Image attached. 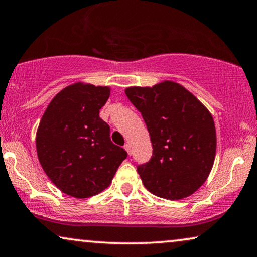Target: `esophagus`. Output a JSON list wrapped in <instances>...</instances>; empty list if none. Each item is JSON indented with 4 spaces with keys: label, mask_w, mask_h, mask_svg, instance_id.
<instances>
[{
    "label": "esophagus",
    "mask_w": 257,
    "mask_h": 257,
    "mask_svg": "<svg viewBox=\"0 0 257 257\" xmlns=\"http://www.w3.org/2000/svg\"><path fill=\"white\" fill-rule=\"evenodd\" d=\"M124 149L126 151V153H128V155L132 154V151H131V145L129 144H125L124 145Z\"/></svg>",
    "instance_id": "obj_1"
}]
</instances>
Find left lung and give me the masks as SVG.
<instances>
[{"instance_id": "left-lung-1", "label": "left lung", "mask_w": 257, "mask_h": 257, "mask_svg": "<svg viewBox=\"0 0 257 257\" xmlns=\"http://www.w3.org/2000/svg\"><path fill=\"white\" fill-rule=\"evenodd\" d=\"M124 92L141 112L151 136L152 159L138 167L145 187L171 200L193 194L215 162L217 138L211 112L172 80L126 87Z\"/></svg>"}]
</instances>
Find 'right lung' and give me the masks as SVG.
Here are the masks:
<instances>
[{
	"mask_svg": "<svg viewBox=\"0 0 257 257\" xmlns=\"http://www.w3.org/2000/svg\"><path fill=\"white\" fill-rule=\"evenodd\" d=\"M110 86L78 82L58 92L39 123L35 146L39 162L61 192L89 198L104 191L126 158L110 140L99 110Z\"/></svg>",
	"mask_w": 257,
	"mask_h": 257,
	"instance_id": "right-lung-1",
	"label": "right lung"
}]
</instances>
